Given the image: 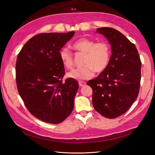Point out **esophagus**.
Instances as JSON below:
<instances>
[{
  "label": "esophagus",
  "instance_id": "obj_1",
  "mask_svg": "<svg viewBox=\"0 0 155 155\" xmlns=\"http://www.w3.org/2000/svg\"><path fill=\"white\" fill-rule=\"evenodd\" d=\"M78 84H79L80 87H83V86H84L85 84H86V83H85V82H84V81H79V82H78Z\"/></svg>",
  "mask_w": 155,
  "mask_h": 155
}]
</instances>
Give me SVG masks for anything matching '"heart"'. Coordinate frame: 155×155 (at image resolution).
I'll return each instance as SVG.
<instances>
[{
	"label": "heart",
	"instance_id": "obj_1",
	"mask_svg": "<svg viewBox=\"0 0 155 155\" xmlns=\"http://www.w3.org/2000/svg\"><path fill=\"white\" fill-rule=\"evenodd\" d=\"M72 48L84 53L82 66L67 73V77L72 79L81 81L88 79L94 74V71L99 73L106 69L110 57V47L105 42H95L88 38H81L72 45ZM59 57L66 68H71L73 65L72 52L63 47L59 52Z\"/></svg>",
	"mask_w": 155,
	"mask_h": 155
}]
</instances>
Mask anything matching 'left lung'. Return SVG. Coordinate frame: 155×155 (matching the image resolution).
Here are the masks:
<instances>
[{
	"label": "left lung",
	"instance_id": "obj_1",
	"mask_svg": "<svg viewBox=\"0 0 155 155\" xmlns=\"http://www.w3.org/2000/svg\"><path fill=\"white\" fill-rule=\"evenodd\" d=\"M110 44L107 67L87 84L93 89V105L98 113L114 118L129 109L139 94L141 61L133 43L120 32L109 27L97 29Z\"/></svg>",
	"mask_w": 155,
	"mask_h": 155
}]
</instances>
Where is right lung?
Returning <instances> with one entry per match:
<instances>
[{"label": "right lung", "instance_id": "1", "mask_svg": "<svg viewBox=\"0 0 155 155\" xmlns=\"http://www.w3.org/2000/svg\"><path fill=\"white\" fill-rule=\"evenodd\" d=\"M75 32L34 36L23 46L16 63L18 93L30 113L45 123L58 124L72 113L78 82L67 78L59 52Z\"/></svg>", "mask_w": 155, "mask_h": 155}]
</instances>
